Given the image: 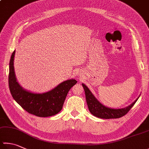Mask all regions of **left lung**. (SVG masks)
Returning <instances> with one entry per match:
<instances>
[{"label": "left lung", "mask_w": 149, "mask_h": 149, "mask_svg": "<svg viewBox=\"0 0 149 149\" xmlns=\"http://www.w3.org/2000/svg\"><path fill=\"white\" fill-rule=\"evenodd\" d=\"M82 86L84 91H85L86 102L88 104L89 111L94 116L101 119H117L125 116L129 110L132 108V106L135 104L136 101L138 99V98H137L132 104L127 106V108L120 109L109 108L102 104L95 97L94 95H93L91 91L85 84H82Z\"/></svg>", "instance_id": "left-lung-1"}]
</instances>
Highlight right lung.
Listing matches in <instances>:
<instances>
[{
    "mask_svg": "<svg viewBox=\"0 0 149 149\" xmlns=\"http://www.w3.org/2000/svg\"><path fill=\"white\" fill-rule=\"evenodd\" d=\"M15 53L14 50L10 58L8 77L10 90L13 99L24 110L37 117H50L59 113L63 108L70 89L77 81L74 79L67 80L51 91L43 93H35L25 90L19 85L15 77L13 66Z\"/></svg>",
    "mask_w": 149,
    "mask_h": 149,
    "instance_id": "right-lung-1",
    "label": "right lung"
}]
</instances>
